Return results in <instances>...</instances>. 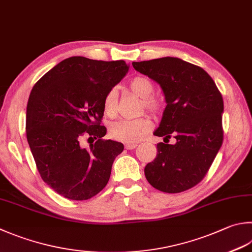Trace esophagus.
I'll use <instances>...</instances> for the list:
<instances>
[{
  "label": "esophagus",
  "mask_w": 252,
  "mask_h": 252,
  "mask_svg": "<svg viewBox=\"0 0 252 252\" xmlns=\"http://www.w3.org/2000/svg\"><path fill=\"white\" fill-rule=\"evenodd\" d=\"M137 147V144H126L125 145V148L127 150H131V149H135Z\"/></svg>",
  "instance_id": "esophagus-1"
}]
</instances>
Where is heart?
Returning <instances> with one entry per match:
<instances>
[{"mask_svg":"<svg viewBox=\"0 0 252 252\" xmlns=\"http://www.w3.org/2000/svg\"><path fill=\"white\" fill-rule=\"evenodd\" d=\"M130 91L135 95L142 98L140 111L145 110L153 114L154 116H159L163 112L164 103L161 98L154 96L155 84L149 78L145 75H137L130 80ZM104 112L108 116H115L118 110V92L115 88H112L107 91L103 99ZM153 128V123L148 116H142L135 120H121L113 123L110 127V135L113 139L134 144L148 134Z\"/></svg>","mask_w":252,"mask_h":252,"instance_id":"obj_1","label":"heart"}]
</instances>
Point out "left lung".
I'll return each mask as SVG.
<instances>
[{
    "label": "left lung",
    "instance_id": "left-lung-1",
    "mask_svg": "<svg viewBox=\"0 0 252 252\" xmlns=\"http://www.w3.org/2000/svg\"><path fill=\"white\" fill-rule=\"evenodd\" d=\"M140 73L162 88L167 106L154 135L168 140L157 145V157L145 168L148 182L165 193H180L200 183L220 149L224 101L214 80L198 65L173 57L132 63Z\"/></svg>",
    "mask_w": 252,
    "mask_h": 252
}]
</instances>
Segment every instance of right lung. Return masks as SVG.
Masks as SVG:
<instances>
[{"label": "right lung", "instance_id": "1", "mask_svg": "<svg viewBox=\"0 0 252 252\" xmlns=\"http://www.w3.org/2000/svg\"><path fill=\"white\" fill-rule=\"evenodd\" d=\"M127 71L124 60L70 57L32 87L26 111L27 141L41 179L59 195L89 200L110 180L112 164L124 146L103 139V99ZM83 138L96 141L83 149Z\"/></svg>", "mask_w": 252, "mask_h": 252}]
</instances>
